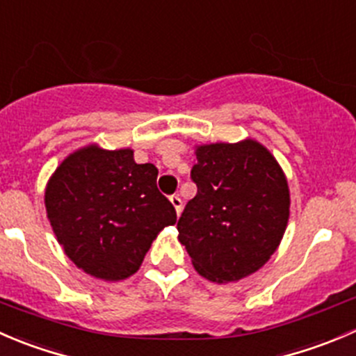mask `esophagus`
I'll return each instance as SVG.
<instances>
[{
	"mask_svg": "<svg viewBox=\"0 0 356 356\" xmlns=\"http://www.w3.org/2000/svg\"><path fill=\"white\" fill-rule=\"evenodd\" d=\"M170 200H171V204H173L175 209H177V214L179 216V213H181V209H183V202H181V199H179L178 195H171V197H170Z\"/></svg>",
	"mask_w": 356,
	"mask_h": 356,
	"instance_id": "obj_1",
	"label": "esophagus"
}]
</instances>
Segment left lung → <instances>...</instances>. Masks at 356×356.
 Returning a JSON list of instances; mask_svg holds the SVG:
<instances>
[{
	"label": "left lung",
	"mask_w": 356,
	"mask_h": 356,
	"mask_svg": "<svg viewBox=\"0 0 356 356\" xmlns=\"http://www.w3.org/2000/svg\"><path fill=\"white\" fill-rule=\"evenodd\" d=\"M197 193L178 220V241L197 272L213 282H237L277 251L289 221L282 168L256 140L195 147Z\"/></svg>",
	"instance_id": "1"
}]
</instances>
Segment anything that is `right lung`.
I'll return each mask as SVG.
<instances>
[{
    "instance_id": "1",
    "label": "right lung",
    "mask_w": 356,
    "mask_h": 356,
    "mask_svg": "<svg viewBox=\"0 0 356 356\" xmlns=\"http://www.w3.org/2000/svg\"><path fill=\"white\" fill-rule=\"evenodd\" d=\"M44 206L70 261L111 282L131 277L157 234L177 223L157 188V168L136 164L131 149L72 152L48 179Z\"/></svg>"
}]
</instances>
